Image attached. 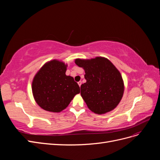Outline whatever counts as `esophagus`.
<instances>
[{
    "label": "esophagus",
    "mask_w": 160,
    "mask_h": 160,
    "mask_svg": "<svg viewBox=\"0 0 160 160\" xmlns=\"http://www.w3.org/2000/svg\"><path fill=\"white\" fill-rule=\"evenodd\" d=\"M81 84H82V82H81V81H79V82H78V85H79V87H81Z\"/></svg>",
    "instance_id": "esophagus-1"
}]
</instances>
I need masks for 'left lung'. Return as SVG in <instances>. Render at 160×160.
I'll return each instance as SVG.
<instances>
[{
    "mask_svg": "<svg viewBox=\"0 0 160 160\" xmlns=\"http://www.w3.org/2000/svg\"><path fill=\"white\" fill-rule=\"evenodd\" d=\"M85 70L86 83L81 85V95L88 108L103 114L117 107L122 99L124 84L122 75L109 60L98 57L91 59H75Z\"/></svg>",
    "mask_w": 160,
    "mask_h": 160,
    "instance_id": "left-lung-1",
    "label": "left lung"
}]
</instances>
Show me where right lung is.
<instances>
[{"instance_id": "add662e5", "label": "right lung", "mask_w": 160, "mask_h": 160, "mask_svg": "<svg viewBox=\"0 0 160 160\" xmlns=\"http://www.w3.org/2000/svg\"><path fill=\"white\" fill-rule=\"evenodd\" d=\"M67 67L63 62L52 60L43 65L34 77L32 94L42 109L60 112L80 93L79 86L73 77L66 75Z\"/></svg>"}]
</instances>
